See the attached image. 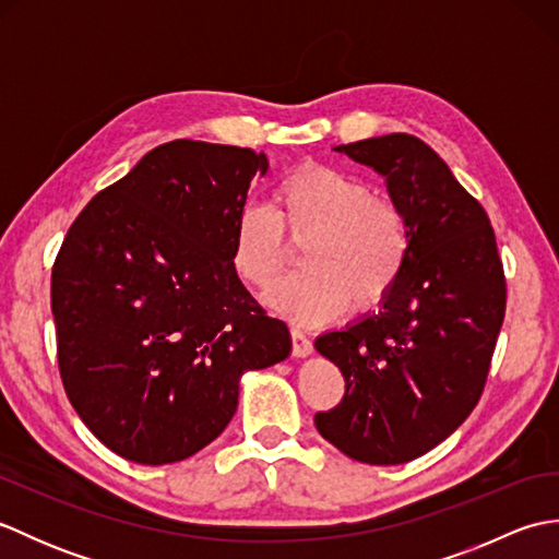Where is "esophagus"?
Instances as JSON below:
<instances>
[{
  "mask_svg": "<svg viewBox=\"0 0 559 559\" xmlns=\"http://www.w3.org/2000/svg\"><path fill=\"white\" fill-rule=\"evenodd\" d=\"M290 334H293V355H295V358H310L312 350H314L312 341L307 338L300 329H293Z\"/></svg>",
  "mask_w": 559,
  "mask_h": 559,
  "instance_id": "obj_1",
  "label": "esophagus"
}]
</instances>
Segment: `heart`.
<instances>
[{
  "label": "heart",
  "instance_id": "heart-1",
  "mask_svg": "<svg viewBox=\"0 0 559 559\" xmlns=\"http://www.w3.org/2000/svg\"><path fill=\"white\" fill-rule=\"evenodd\" d=\"M286 230L306 240L305 271L266 293L278 314L302 326L324 324L348 305L377 302L408 257V223L399 204L338 168L307 163L273 189V209L245 204L230 233V261L247 286L266 288L286 266Z\"/></svg>",
  "mask_w": 559,
  "mask_h": 559
}]
</instances>
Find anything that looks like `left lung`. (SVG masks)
I'll return each instance as SVG.
<instances>
[{
  "label": "left lung",
  "mask_w": 559,
  "mask_h": 559,
  "mask_svg": "<svg viewBox=\"0 0 559 559\" xmlns=\"http://www.w3.org/2000/svg\"><path fill=\"white\" fill-rule=\"evenodd\" d=\"M334 151L384 177L411 245L379 310L314 341L346 379V396L314 425L346 456L396 466L444 442L476 408L504 319V271L488 213L420 139Z\"/></svg>",
  "instance_id": "left-lung-1"
}]
</instances>
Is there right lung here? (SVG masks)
I'll use <instances>...</instances> for the list:
<instances>
[{"label": "right lung", "instance_id": "add662e5", "mask_svg": "<svg viewBox=\"0 0 559 559\" xmlns=\"http://www.w3.org/2000/svg\"><path fill=\"white\" fill-rule=\"evenodd\" d=\"M266 153L177 139L88 201L52 269L67 396L100 442L163 466L233 420L245 372L286 360L290 331L249 295L230 233Z\"/></svg>", "mask_w": 559, "mask_h": 559}]
</instances>
